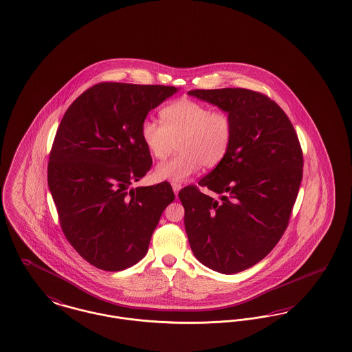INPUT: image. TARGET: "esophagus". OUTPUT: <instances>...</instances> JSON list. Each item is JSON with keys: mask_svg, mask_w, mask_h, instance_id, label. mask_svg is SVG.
I'll list each match as a JSON object with an SVG mask.
<instances>
[{"mask_svg": "<svg viewBox=\"0 0 352 352\" xmlns=\"http://www.w3.org/2000/svg\"><path fill=\"white\" fill-rule=\"evenodd\" d=\"M171 187H173V190H174V194H175V195H178L179 190L182 188L181 184H177V182H173V184H171Z\"/></svg>", "mask_w": 352, "mask_h": 352, "instance_id": "esophagus-1", "label": "esophagus"}]
</instances>
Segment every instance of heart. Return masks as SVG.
Segmentation results:
<instances>
[{"label":"heart","mask_w":352,"mask_h":352,"mask_svg":"<svg viewBox=\"0 0 352 352\" xmlns=\"http://www.w3.org/2000/svg\"><path fill=\"white\" fill-rule=\"evenodd\" d=\"M161 124L145 120L140 134L153 158L166 160L177 144L179 154L157 166L160 181L184 182L202 165L215 167L228 153L232 141V121L226 111L210 110L205 104L179 98L165 106Z\"/></svg>","instance_id":"obj_1"}]
</instances>
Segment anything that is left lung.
I'll use <instances>...</instances> for the list:
<instances>
[{
	"mask_svg": "<svg viewBox=\"0 0 352 352\" xmlns=\"http://www.w3.org/2000/svg\"><path fill=\"white\" fill-rule=\"evenodd\" d=\"M232 121L223 161L197 186L178 194L195 258L208 269L236 274L262 261L289 225L303 174V154L286 113L267 96L248 89L190 90Z\"/></svg>",
	"mask_w": 352,
	"mask_h": 352,
	"instance_id": "obj_1",
	"label": "left lung"
}]
</instances>
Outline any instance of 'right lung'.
Masks as SVG:
<instances>
[{"mask_svg": "<svg viewBox=\"0 0 352 352\" xmlns=\"http://www.w3.org/2000/svg\"><path fill=\"white\" fill-rule=\"evenodd\" d=\"M177 91L161 85L97 83L69 106L58 126L47 185L66 239L97 269L121 271L138 263L175 198L168 182L131 184L153 164L141 124Z\"/></svg>", "mask_w": 352, "mask_h": 352, "instance_id": "obj_1", "label": "right lung"}]
</instances>
